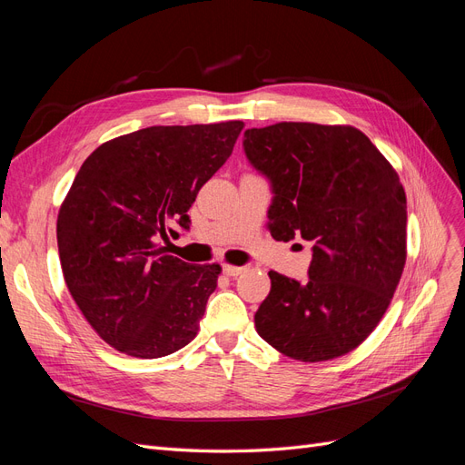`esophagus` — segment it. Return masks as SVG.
Returning a JSON list of instances; mask_svg holds the SVG:
<instances>
[{
    "instance_id": "34e87169",
    "label": "esophagus",
    "mask_w": 465,
    "mask_h": 465,
    "mask_svg": "<svg viewBox=\"0 0 465 465\" xmlns=\"http://www.w3.org/2000/svg\"><path fill=\"white\" fill-rule=\"evenodd\" d=\"M223 272H224V275H229V277H238V275H242V273L246 272V267L224 263V265H223Z\"/></svg>"
}]
</instances>
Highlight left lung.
Segmentation results:
<instances>
[{"label":"left lung","mask_w":465,"mask_h":465,"mask_svg":"<svg viewBox=\"0 0 465 465\" xmlns=\"http://www.w3.org/2000/svg\"><path fill=\"white\" fill-rule=\"evenodd\" d=\"M244 151L272 180V236L314 242L306 283L270 272L256 331L302 362L351 353L382 320L405 267L398 173L353 125L279 122L246 130Z\"/></svg>","instance_id":"left-lung-1"}]
</instances>
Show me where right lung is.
Instances as JSON below:
<instances>
[{"mask_svg":"<svg viewBox=\"0 0 465 465\" xmlns=\"http://www.w3.org/2000/svg\"><path fill=\"white\" fill-rule=\"evenodd\" d=\"M244 122L151 125L96 147L62 202L55 234L65 285L103 341L159 359L200 328L219 263L166 254L171 224L190 229L200 188L231 157Z\"/></svg>","mask_w":465,"mask_h":465,"instance_id":"1","label":"right lung"}]
</instances>
